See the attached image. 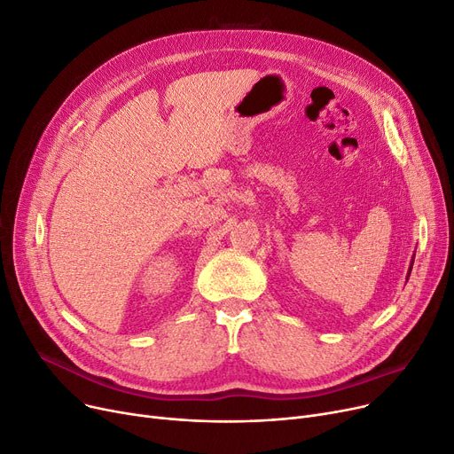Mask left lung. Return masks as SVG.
Masks as SVG:
<instances>
[{"label":"left lung","mask_w":454,"mask_h":454,"mask_svg":"<svg viewBox=\"0 0 454 454\" xmlns=\"http://www.w3.org/2000/svg\"><path fill=\"white\" fill-rule=\"evenodd\" d=\"M411 265H413V262L410 263V270H408V276H410V272H411ZM406 280H408V278H406Z\"/></svg>","instance_id":"left-lung-1"}]
</instances>
